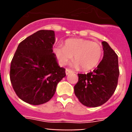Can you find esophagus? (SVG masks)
Listing matches in <instances>:
<instances>
[{
    "instance_id": "1",
    "label": "esophagus",
    "mask_w": 132,
    "mask_h": 132,
    "mask_svg": "<svg viewBox=\"0 0 132 132\" xmlns=\"http://www.w3.org/2000/svg\"><path fill=\"white\" fill-rule=\"evenodd\" d=\"M72 72H73V71H72V70H70V69H68V68H66V75L70 74V73H72Z\"/></svg>"
}]
</instances>
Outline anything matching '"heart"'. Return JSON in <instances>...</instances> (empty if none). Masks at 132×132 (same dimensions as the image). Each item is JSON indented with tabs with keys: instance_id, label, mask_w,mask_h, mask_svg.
Wrapping results in <instances>:
<instances>
[{
	"instance_id": "heart-1",
	"label": "heart",
	"mask_w": 132,
	"mask_h": 132,
	"mask_svg": "<svg viewBox=\"0 0 132 132\" xmlns=\"http://www.w3.org/2000/svg\"><path fill=\"white\" fill-rule=\"evenodd\" d=\"M54 53L60 65L64 66L74 56L75 67L88 70L96 66L102 57L103 50L97 42L85 39H70L64 46L57 45L54 48Z\"/></svg>"
}]
</instances>
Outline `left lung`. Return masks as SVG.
Segmentation results:
<instances>
[{
  "mask_svg": "<svg viewBox=\"0 0 132 132\" xmlns=\"http://www.w3.org/2000/svg\"><path fill=\"white\" fill-rule=\"evenodd\" d=\"M103 57L97 68L87 74H78L75 94L87 107L100 106L114 94L119 76L118 56L106 42H102Z\"/></svg>",
  "mask_w": 132,
  "mask_h": 132,
  "instance_id": "obj_1",
  "label": "left lung"
}]
</instances>
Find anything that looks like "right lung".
I'll list each match as a JSON object with an SVG mask.
<instances>
[{"label": "right lung", "mask_w": 132, "mask_h": 132, "mask_svg": "<svg viewBox=\"0 0 132 132\" xmlns=\"http://www.w3.org/2000/svg\"><path fill=\"white\" fill-rule=\"evenodd\" d=\"M55 32L40 30L19 44L11 60L10 81L15 94L31 105H41L53 96L66 76L53 53Z\"/></svg>", "instance_id": "1"}]
</instances>
